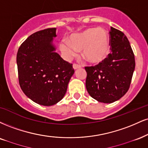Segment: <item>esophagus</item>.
Segmentation results:
<instances>
[{"instance_id":"1","label":"esophagus","mask_w":148,"mask_h":148,"mask_svg":"<svg viewBox=\"0 0 148 148\" xmlns=\"http://www.w3.org/2000/svg\"><path fill=\"white\" fill-rule=\"evenodd\" d=\"M81 65H78V64H74V65H73V68H74V69H79V68H81Z\"/></svg>"}]
</instances>
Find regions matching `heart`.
<instances>
[{
    "label": "heart",
    "instance_id": "1",
    "mask_svg": "<svg viewBox=\"0 0 148 148\" xmlns=\"http://www.w3.org/2000/svg\"><path fill=\"white\" fill-rule=\"evenodd\" d=\"M60 49L67 60L76 56L79 51L82 50V56L89 63H101L108 58L111 50L109 34L102 27L87 28L71 36L69 42L62 40Z\"/></svg>",
    "mask_w": 148,
    "mask_h": 148
}]
</instances>
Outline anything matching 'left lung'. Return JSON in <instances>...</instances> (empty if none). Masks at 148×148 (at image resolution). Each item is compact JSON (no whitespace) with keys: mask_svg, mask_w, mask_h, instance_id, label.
I'll use <instances>...</instances> for the list:
<instances>
[{"mask_svg":"<svg viewBox=\"0 0 148 148\" xmlns=\"http://www.w3.org/2000/svg\"><path fill=\"white\" fill-rule=\"evenodd\" d=\"M109 33L111 53L108 58L95 66L85 67L89 94L104 103H113L125 95L135 68L134 54L126 36L112 27Z\"/></svg>","mask_w":148,"mask_h":148,"instance_id":"8db88e82","label":"left lung"}]
</instances>
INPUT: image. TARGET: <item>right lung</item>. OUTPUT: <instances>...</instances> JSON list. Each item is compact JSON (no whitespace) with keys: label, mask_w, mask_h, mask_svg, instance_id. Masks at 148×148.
I'll return each mask as SVG.
<instances>
[{"label":"right lung","mask_w":148,"mask_h":148,"mask_svg":"<svg viewBox=\"0 0 148 148\" xmlns=\"http://www.w3.org/2000/svg\"><path fill=\"white\" fill-rule=\"evenodd\" d=\"M56 32V28H48L32 34L21 44L16 56L21 90L41 106L59 102L74 73L72 64L55 51L52 42Z\"/></svg>","instance_id":"obj_1"}]
</instances>
